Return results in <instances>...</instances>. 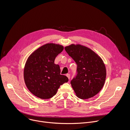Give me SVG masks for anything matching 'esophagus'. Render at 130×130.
<instances>
[{
	"label": "esophagus",
	"instance_id": "34e87169",
	"mask_svg": "<svg viewBox=\"0 0 130 130\" xmlns=\"http://www.w3.org/2000/svg\"><path fill=\"white\" fill-rule=\"evenodd\" d=\"M67 77V78H68V79H70V74H69V73H67V74H66V75Z\"/></svg>",
	"mask_w": 130,
	"mask_h": 130
}]
</instances>
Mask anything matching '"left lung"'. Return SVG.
Masks as SVG:
<instances>
[{"mask_svg":"<svg viewBox=\"0 0 130 130\" xmlns=\"http://www.w3.org/2000/svg\"><path fill=\"white\" fill-rule=\"evenodd\" d=\"M65 49L77 65V74L70 82L76 96L82 99L95 96L102 88L106 79L102 59L90 49L79 44H71Z\"/></svg>","mask_w":130,"mask_h":130,"instance_id":"obj_1","label":"left lung"}]
</instances>
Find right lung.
I'll return each instance as SVG.
<instances>
[{
	"label": "right lung",
	"instance_id": "add662e5",
	"mask_svg": "<svg viewBox=\"0 0 130 130\" xmlns=\"http://www.w3.org/2000/svg\"><path fill=\"white\" fill-rule=\"evenodd\" d=\"M63 49L61 45L48 43L28 57L24 70V80L29 90L37 97L51 98L60 85L68 81L66 76L60 74V66L54 64L55 58Z\"/></svg>",
	"mask_w": 130,
	"mask_h": 130
}]
</instances>
